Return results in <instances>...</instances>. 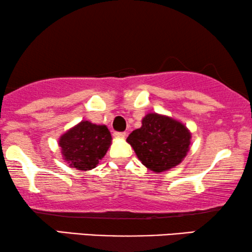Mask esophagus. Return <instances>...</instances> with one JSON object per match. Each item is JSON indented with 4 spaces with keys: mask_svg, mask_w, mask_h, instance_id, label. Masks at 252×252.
Returning a JSON list of instances; mask_svg holds the SVG:
<instances>
[{
    "mask_svg": "<svg viewBox=\"0 0 252 252\" xmlns=\"http://www.w3.org/2000/svg\"><path fill=\"white\" fill-rule=\"evenodd\" d=\"M115 136L116 137H122V139H124V137L126 136V133L125 132H115Z\"/></svg>",
    "mask_w": 252,
    "mask_h": 252,
    "instance_id": "esophagus-1",
    "label": "esophagus"
}]
</instances>
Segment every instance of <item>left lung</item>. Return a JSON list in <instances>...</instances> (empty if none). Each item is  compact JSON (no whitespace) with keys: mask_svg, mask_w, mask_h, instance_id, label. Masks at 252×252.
I'll list each match as a JSON object with an SVG mask.
<instances>
[{"mask_svg":"<svg viewBox=\"0 0 252 252\" xmlns=\"http://www.w3.org/2000/svg\"><path fill=\"white\" fill-rule=\"evenodd\" d=\"M190 137L187 127L178 120L148 113L142 119V126L129 134L127 142L141 163L158 173L181 163L189 150Z\"/></svg>","mask_w":252,"mask_h":252,"instance_id":"obj_1","label":"left lung"}]
</instances>
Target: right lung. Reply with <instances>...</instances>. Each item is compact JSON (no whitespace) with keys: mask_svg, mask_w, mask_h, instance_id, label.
Wrapping results in <instances>:
<instances>
[{"mask_svg":"<svg viewBox=\"0 0 252 252\" xmlns=\"http://www.w3.org/2000/svg\"><path fill=\"white\" fill-rule=\"evenodd\" d=\"M111 134L105 125L84 120L60 139L64 159L71 167L88 171L96 167L111 144Z\"/></svg>","mask_w":252,"mask_h":252,"instance_id":"obj_1","label":"right lung"}]
</instances>
